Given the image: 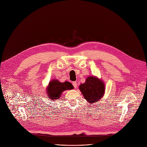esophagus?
Instances as JSON below:
<instances>
[{"mask_svg":"<svg viewBox=\"0 0 147 147\" xmlns=\"http://www.w3.org/2000/svg\"><path fill=\"white\" fill-rule=\"evenodd\" d=\"M73 85L74 87V88H77V87H78V84H77L76 82H73Z\"/></svg>","mask_w":147,"mask_h":147,"instance_id":"1","label":"esophagus"}]
</instances>
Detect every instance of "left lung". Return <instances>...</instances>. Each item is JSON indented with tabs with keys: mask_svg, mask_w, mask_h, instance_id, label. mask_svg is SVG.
<instances>
[{
	"mask_svg": "<svg viewBox=\"0 0 147 147\" xmlns=\"http://www.w3.org/2000/svg\"><path fill=\"white\" fill-rule=\"evenodd\" d=\"M79 89L84 99L90 104H94L98 102L104 96L105 84L98 78L89 76L85 82L79 86Z\"/></svg>",
	"mask_w": 147,
	"mask_h": 147,
	"instance_id": "left-lung-1",
	"label": "left lung"
}]
</instances>
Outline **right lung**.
I'll list each match as a JSON object with an SVG mask.
<instances>
[{
	"label": "right lung",
	"mask_w": 147,
	"mask_h": 147,
	"mask_svg": "<svg viewBox=\"0 0 147 147\" xmlns=\"http://www.w3.org/2000/svg\"><path fill=\"white\" fill-rule=\"evenodd\" d=\"M74 87L70 82L67 81L60 82L58 80L53 79L49 83L48 86L46 89L48 98H51L52 101L54 99H58L64 90H71Z\"/></svg>",
	"instance_id": "obj_1"
}]
</instances>
